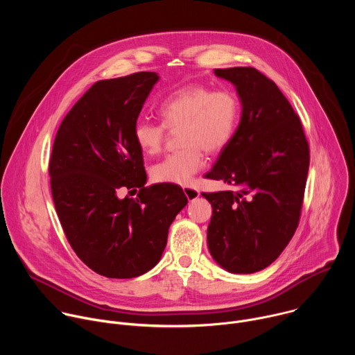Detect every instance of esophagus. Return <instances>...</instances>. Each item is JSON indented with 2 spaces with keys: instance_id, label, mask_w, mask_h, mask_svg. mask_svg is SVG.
<instances>
[{
  "instance_id": "esophagus-1",
  "label": "esophagus",
  "mask_w": 355,
  "mask_h": 355,
  "mask_svg": "<svg viewBox=\"0 0 355 355\" xmlns=\"http://www.w3.org/2000/svg\"><path fill=\"white\" fill-rule=\"evenodd\" d=\"M182 189H184V193H185L188 200H193V199H196L199 196V191L192 188V187H184Z\"/></svg>"
}]
</instances>
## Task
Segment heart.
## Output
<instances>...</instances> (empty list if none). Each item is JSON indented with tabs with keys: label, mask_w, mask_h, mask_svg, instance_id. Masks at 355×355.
Segmentation results:
<instances>
[{
	"label": "heart",
	"mask_w": 355,
	"mask_h": 355,
	"mask_svg": "<svg viewBox=\"0 0 355 355\" xmlns=\"http://www.w3.org/2000/svg\"><path fill=\"white\" fill-rule=\"evenodd\" d=\"M240 101L232 91H214L205 85H187L170 94L159 107L163 123L136 122L133 139L147 156L159 155L166 128L178 130L181 150L155 164L150 175L156 182L187 185L204 166L202 148L219 153L233 139L240 121Z\"/></svg>",
	"instance_id": "b5f03b06"
}]
</instances>
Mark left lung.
<instances>
[{
  "instance_id": "8db88e82",
  "label": "left lung",
  "mask_w": 355,
  "mask_h": 355,
  "mask_svg": "<svg viewBox=\"0 0 355 355\" xmlns=\"http://www.w3.org/2000/svg\"><path fill=\"white\" fill-rule=\"evenodd\" d=\"M214 71L236 87L241 118L207 174L236 188L202 193L212 205L208 248L226 271L252 274L279 257L297 227L309 144L300 119L272 80L252 67Z\"/></svg>"
}]
</instances>
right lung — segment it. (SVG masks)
Masks as SVG:
<instances>
[{
    "mask_svg": "<svg viewBox=\"0 0 355 355\" xmlns=\"http://www.w3.org/2000/svg\"><path fill=\"white\" fill-rule=\"evenodd\" d=\"M159 74L96 81L63 119L49 163L64 234L78 259L107 278H135L162 259L168 229L188 204L174 184L144 187L133 128ZM122 187L139 188L136 200ZM130 192V191H129Z\"/></svg>",
    "mask_w": 355,
    "mask_h": 355,
    "instance_id": "add662e5",
    "label": "right lung"
}]
</instances>
